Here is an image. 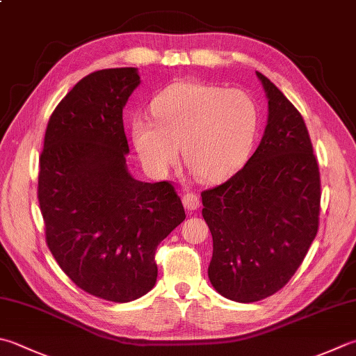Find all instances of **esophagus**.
Listing matches in <instances>:
<instances>
[{
    "instance_id": "34e87169",
    "label": "esophagus",
    "mask_w": 356,
    "mask_h": 356,
    "mask_svg": "<svg viewBox=\"0 0 356 356\" xmlns=\"http://www.w3.org/2000/svg\"><path fill=\"white\" fill-rule=\"evenodd\" d=\"M183 204L187 211H195L200 207V197L197 193H184L183 197Z\"/></svg>"
}]
</instances>
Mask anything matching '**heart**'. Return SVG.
<instances>
[{
	"label": "heart",
	"instance_id": "obj_1",
	"mask_svg": "<svg viewBox=\"0 0 356 356\" xmlns=\"http://www.w3.org/2000/svg\"><path fill=\"white\" fill-rule=\"evenodd\" d=\"M155 119L136 118L131 139L152 175L164 177L179 158L206 183H221L251 156L260 127L259 105L240 88L181 80L153 99Z\"/></svg>",
	"mask_w": 356,
	"mask_h": 356
}]
</instances>
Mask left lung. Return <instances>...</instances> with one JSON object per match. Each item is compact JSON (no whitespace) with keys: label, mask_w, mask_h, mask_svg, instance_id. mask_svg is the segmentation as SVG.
I'll use <instances>...</instances> for the list:
<instances>
[{"label":"left lung","mask_w":356,"mask_h":356,"mask_svg":"<svg viewBox=\"0 0 356 356\" xmlns=\"http://www.w3.org/2000/svg\"><path fill=\"white\" fill-rule=\"evenodd\" d=\"M268 120L236 175L201 192L213 241L207 276L226 299L256 302L293 277L316 237L321 179L300 113L264 74Z\"/></svg>","instance_id":"left-lung-1"}]
</instances>
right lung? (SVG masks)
<instances>
[{
	"label": "right lung",
	"mask_w": 356,
	"mask_h": 356,
	"mask_svg": "<svg viewBox=\"0 0 356 356\" xmlns=\"http://www.w3.org/2000/svg\"><path fill=\"white\" fill-rule=\"evenodd\" d=\"M139 83L138 68L83 77L54 110L40 156L46 243L74 284L111 302L155 286L156 248L186 218L172 184L127 167L122 110Z\"/></svg>",
	"instance_id": "right-lung-1"
}]
</instances>
